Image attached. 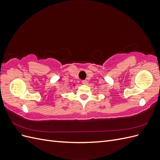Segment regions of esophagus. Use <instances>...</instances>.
I'll return each mask as SVG.
<instances>
[{
  "label": "esophagus",
  "instance_id": "34e87169",
  "mask_svg": "<svg viewBox=\"0 0 160 160\" xmlns=\"http://www.w3.org/2000/svg\"><path fill=\"white\" fill-rule=\"evenodd\" d=\"M81 82H82V83L84 85H88V81L87 80H83Z\"/></svg>",
  "mask_w": 160,
  "mask_h": 160
}]
</instances>
